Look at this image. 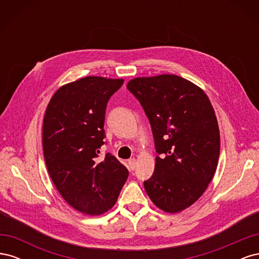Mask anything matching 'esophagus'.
I'll return each mask as SVG.
<instances>
[{"label": "esophagus", "mask_w": 259, "mask_h": 259, "mask_svg": "<svg viewBox=\"0 0 259 259\" xmlns=\"http://www.w3.org/2000/svg\"><path fill=\"white\" fill-rule=\"evenodd\" d=\"M128 166H130V168H131V170H134L135 169V167H136V159H130L128 160Z\"/></svg>", "instance_id": "34e87169"}]
</instances>
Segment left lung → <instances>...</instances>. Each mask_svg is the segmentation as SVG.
<instances>
[{
  "mask_svg": "<svg viewBox=\"0 0 259 259\" xmlns=\"http://www.w3.org/2000/svg\"><path fill=\"white\" fill-rule=\"evenodd\" d=\"M127 90L142 105L152 130L155 166L144 186L167 213L192 205L213 179L221 151L214 109L206 94L174 74L136 77Z\"/></svg>",
  "mask_w": 259,
  "mask_h": 259,
  "instance_id": "obj_1",
  "label": "left lung"
}]
</instances>
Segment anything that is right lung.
<instances>
[{
    "mask_svg": "<svg viewBox=\"0 0 259 259\" xmlns=\"http://www.w3.org/2000/svg\"><path fill=\"white\" fill-rule=\"evenodd\" d=\"M124 80L86 76L60 88L46 108L43 151L49 174L68 204L100 215L119 198L128 170L111 153L98 159L107 104Z\"/></svg>",
    "mask_w": 259,
    "mask_h": 259,
    "instance_id": "1",
    "label": "right lung"
}]
</instances>
